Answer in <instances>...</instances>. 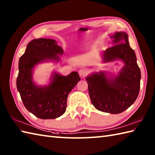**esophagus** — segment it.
<instances>
[{
	"label": "esophagus",
	"instance_id": "esophagus-1",
	"mask_svg": "<svg viewBox=\"0 0 155 155\" xmlns=\"http://www.w3.org/2000/svg\"><path fill=\"white\" fill-rule=\"evenodd\" d=\"M78 73L81 77H84V76L86 75L88 73V71L86 68H81L79 71H78Z\"/></svg>",
	"mask_w": 155,
	"mask_h": 155
}]
</instances>
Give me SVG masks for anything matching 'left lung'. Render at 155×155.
Returning a JSON list of instances; mask_svg holds the SVG:
<instances>
[{"label":"left lung","instance_id":"8db88e82","mask_svg":"<svg viewBox=\"0 0 155 155\" xmlns=\"http://www.w3.org/2000/svg\"><path fill=\"white\" fill-rule=\"evenodd\" d=\"M113 47L102 52V62L120 61L123 67L117 75L104 71L93 72L86 77L92 104L97 110L119 114L132 105L139 95L140 70L135 52L130 48L128 35L115 32L111 35Z\"/></svg>","mask_w":155,"mask_h":155}]
</instances>
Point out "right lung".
<instances>
[{
    "mask_svg": "<svg viewBox=\"0 0 155 155\" xmlns=\"http://www.w3.org/2000/svg\"><path fill=\"white\" fill-rule=\"evenodd\" d=\"M63 49L53 39H34L27 45L19 59L16 87L25 108L41 119H54L63 114L68 94L81 80L78 72L67 76L52 72L47 85L41 86L33 81L36 66L45 62H57Z\"/></svg>",
    "mask_w": 155,
    "mask_h": 155,
    "instance_id": "right-lung-1",
    "label": "right lung"
}]
</instances>
